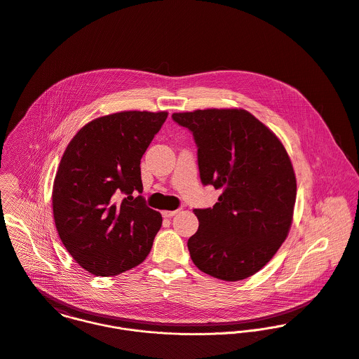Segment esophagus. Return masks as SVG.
Here are the masks:
<instances>
[{
  "label": "esophagus",
  "mask_w": 359,
  "mask_h": 359,
  "mask_svg": "<svg viewBox=\"0 0 359 359\" xmlns=\"http://www.w3.org/2000/svg\"><path fill=\"white\" fill-rule=\"evenodd\" d=\"M177 212H179V209H176V210H162V216H163V217H172V216H175Z\"/></svg>",
  "instance_id": "1"
}]
</instances>
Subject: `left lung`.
<instances>
[{
	"label": "left lung",
	"mask_w": 359,
	"mask_h": 359,
	"mask_svg": "<svg viewBox=\"0 0 359 359\" xmlns=\"http://www.w3.org/2000/svg\"><path fill=\"white\" fill-rule=\"evenodd\" d=\"M197 144L203 186L222 190L213 208L196 209L199 226L187 246L205 274L241 280L256 274L287 237L296 176L278 137L241 109L175 113Z\"/></svg>",
	"instance_id": "left-lung-1"
}]
</instances>
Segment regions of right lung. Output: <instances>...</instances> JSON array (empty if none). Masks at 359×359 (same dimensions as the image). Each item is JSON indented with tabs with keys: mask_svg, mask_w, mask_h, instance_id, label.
Returning a JSON list of instances; mask_svg holds the SVG:
<instances>
[{
	"mask_svg": "<svg viewBox=\"0 0 359 359\" xmlns=\"http://www.w3.org/2000/svg\"><path fill=\"white\" fill-rule=\"evenodd\" d=\"M166 117V111H122L90 121L60 160L52 191L56 230L93 276H118L151 250L162 217L140 196V160Z\"/></svg>",
	"mask_w": 359,
	"mask_h": 359,
	"instance_id": "add662e5",
	"label": "right lung"
}]
</instances>
